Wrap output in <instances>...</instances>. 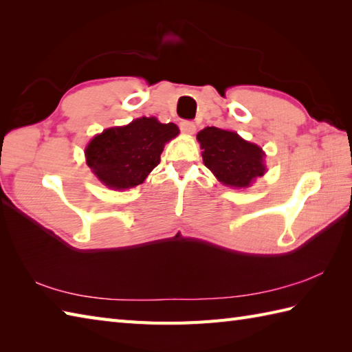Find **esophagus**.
<instances>
[{
  "label": "esophagus",
  "mask_w": 352,
  "mask_h": 352,
  "mask_svg": "<svg viewBox=\"0 0 352 352\" xmlns=\"http://www.w3.org/2000/svg\"><path fill=\"white\" fill-rule=\"evenodd\" d=\"M180 129L186 134H193V133H195V130H197V125L193 124V122H190V121H183L180 124Z\"/></svg>",
  "instance_id": "esophagus-1"
}]
</instances>
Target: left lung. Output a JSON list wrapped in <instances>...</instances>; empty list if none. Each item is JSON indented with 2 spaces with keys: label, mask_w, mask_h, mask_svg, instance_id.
I'll list each match as a JSON object with an SVG mask.
<instances>
[{
  "label": "left lung",
  "mask_w": 352,
  "mask_h": 352,
  "mask_svg": "<svg viewBox=\"0 0 352 352\" xmlns=\"http://www.w3.org/2000/svg\"><path fill=\"white\" fill-rule=\"evenodd\" d=\"M197 139L203 149L204 164L222 184L245 189L266 172L263 149L242 139L236 131L206 126Z\"/></svg>",
  "instance_id": "1"
}]
</instances>
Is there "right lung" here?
Segmentation results:
<instances>
[{
    "instance_id": "right-lung-1",
    "label": "right lung",
    "mask_w": 352,
    "mask_h": 352,
    "mask_svg": "<svg viewBox=\"0 0 352 352\" xmlns=\"http://www.w3.org/2000/svg\"><path fill=\"white\" fill-rule=\"evenodd\" d=\"M175 124L155 118H139L124 126H113L89 142L86 163L98 180L113 190H124L145 182L160 163L164 144L178 136Z\"/></svg>"
}]
</instances>
